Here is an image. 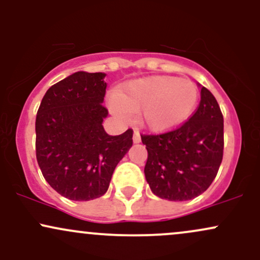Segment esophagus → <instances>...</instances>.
<instances>
[{
	"instance_id": "esophagus-1",
	"label": "esophagus",
	"mask_w": 260,
	"mask_h": 260,
	"mask_svg": "<svg viewBox=\"0 0 260 260\" xmlns=\"http://www.w3.org/2000/svg\"><path fill=\"white\" fill-rule=\"evenodd\" d=\"M133 142L134 143H139L140 142V134L138 132V129H134L133 133Z\"/></svg>"
}]
</instances>
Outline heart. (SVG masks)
<instances>
[{
    "mask_svg": "<svg viewBox=\"0 0 260 260\" xmlns=\"http://www.w3.org/2000/svg\"><path fill=\"white\" fill-rule=\"evenodd\" d=\"M199 90L190 80L177 77H148L122 86L112 111L122 118L139 112V122L153 132H165L184 123L196 111Z\"/></svg>",
    "mask_w": 260,
    "mask_h": 260,
    "instance_id": "1",
    "label": "heart"
}]
</instances>
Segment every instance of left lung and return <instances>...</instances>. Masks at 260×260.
Masks as SVG:
<instances>
[{
  "label": "left lung",
  "instance_id": "obj_1",
  "mask_svg": "<svg viewBox=\"0 0 260 260\" xmlns=\"http://www.w3.org/2000/svg\"><path fill=\"white\" fill-rule=\"evenodd\" d=\"M140 136L148 150L145 178L155 196L189 201L213 183L223 155V117L215 96L205 86L197 110L180 127Z\"/></svg>",
  "mask_w": 260,
  "mask_h": 260
}]
</instances>
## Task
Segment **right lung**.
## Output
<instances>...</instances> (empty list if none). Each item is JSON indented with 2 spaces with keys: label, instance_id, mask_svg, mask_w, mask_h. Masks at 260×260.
Returning a JSON list of instances; mask_svg holds the SVG:
<instances>
[{
  "label": "right lung",
  "instance_id": "add662e5",
  "mask_svg": "<svg viewBox=\"0 0 260 260\" xmlns=\"http://www.w3.org/2000/svg\"><path fill=\"white\" fill-rule=\"evenodd\" d=\"M105 74L77 72L44 95L35 121L37 160L47 183L71 201L106 193L115 168L133 144V129L109 136Z\"/></svg>",
  "mask_w": 260,
  "mask_h": 260
}]
</instances>
